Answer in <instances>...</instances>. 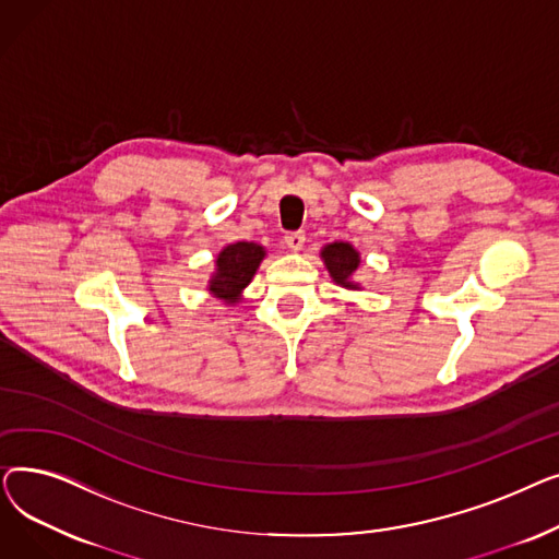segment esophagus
<instances>
[{
    "label": "esophagus",
    "mask_w": 559,
    "mask_h": 559,
    "mask_svg": "<svg viewBox=\"0 0 559 559\" xmlns=\"http://www.w3.org/2000/svg\"><path fill=\"white\" fill-rule=\"evenodd\" d=\"M306 242V233L304 230H292L285 235V245L289 251H301Z\"/></svg>",
    "instance_id": "esophagus-1"
}]
</instances>
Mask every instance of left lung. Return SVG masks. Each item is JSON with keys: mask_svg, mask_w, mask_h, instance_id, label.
<instances>
[{"mask_svg": "<svg viewBox=\"0 0 559 559\" xmlns=\"http://www.w3.org/2000/svg\"><path fill=\"white\" fill-rule=\"evenodd\" d=\"M321 258H324L326 267H329L335 283H340L344 287H356L354 283L348 281L350 276H354V272L358 270V264H360V255L354 247L346 245V242H333V245L324 247V251H321Z\"/></svg>", "mask_w": 559, "mask_h": 559, "instance_id": "1", "label": "left lung"}]
</instances>
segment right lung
<instances>
[{
  "label": "right lung",
  "mask_w": 559,
  "mask_h": 559,
  "mask_svg": "<svg viewBox=\"0 0 559 559\" xmlns=\"http://www.w3.org/2000/svg\"><path fill=\"white\" fill-rule=\"evenodd\" d=\"M264 249L253 242H235L228 245L217 255V272L211 281V292L226 304H235L242 287H247L258 270Z\"/></svg>",
  "instance_id": "right-lung-1"
}]
</instances>
